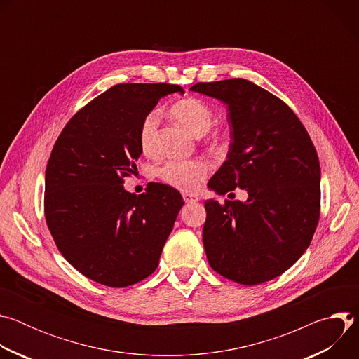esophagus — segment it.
Instances as JSON below:
<instances>
[{
  "instance_id": "esophagus-1",
  "label": "esophagus",
  "mask_w": 359,
  "mask_h": 359,
  "mask_svg": "<svg viewBox=\"0 0 359 359\" xmlns=\"http://www.w3.org/2000/svg\"><path fill=\"white\" fill-rule=\"evenodd\" d=\"M183 200H184V203H187V204H191V203H197L200 198H198L197 196H194V194L183 193Z\"/></svg>"
}]
</instances>
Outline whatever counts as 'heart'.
<instances>
[{
  "mask_svg": "<svg viewBox=\"0 0 359 359\" xmlns=\"http://www.w3.org/2000/svg\"><path fill=\"white\" fill-rule=\"evenodd\" d=\"M172 115L184 125L193 135L204 136L215 121V114L206 102L198 97H184L172 107ZM159 128V112L150 111L143 118L139 128V143L144 155L156 150ZM212 166L204 159L170 161L158 172L159 177L169 186L182 191H194L210 175Z\"/></svg>",
  "mask_w": 359,
  "mask_h": 359,
  "instance_id": "heart-1",
  "label": "heart"
}]
</instances>
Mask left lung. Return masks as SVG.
Returning a JSON list of instances; mask_svg holds the SVG:
<instances>
[{"label":"left lung","instance_id":"1","mask_svg":"<svg viewBox=\"0 0 359 359\" xmlns=\"http://www.w3.org/2000/svg\"><path fill=\"white\" fill-rule=\"evenodd\" d=\"M190 90L227 107L231 143L209 189L219 194L236 187L247 191L245 201L226 200L224 206L215 198L204 201L209 264L243 285L270 281L301 257L317 229V150L284 102L250 81L198 82Z\"/></svg>","mask_w":359,"mask_h":359}]
</instances>
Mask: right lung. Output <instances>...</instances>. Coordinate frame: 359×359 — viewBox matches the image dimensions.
<instances>
[{
	"mask_svg": "<svg viewBox=\"0 0 359 359\" xmlns=\"http://www.w3.org/2000/svg\"><path fill=\"white\" fill-rule=\"evenodd\" d=\"M179 85L121 83L67 123L45 170V219L64 259L85 277L128 287L158 269L184 204L170 186L129 193L123 176L142 155L139 128Z\"/></svg>",
	"mask_w": 359,
	"mask_h": 359,
	"instance_id": "add662e5",
	"label": "right lung"
}]
</instances>
